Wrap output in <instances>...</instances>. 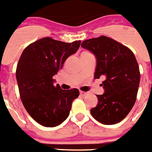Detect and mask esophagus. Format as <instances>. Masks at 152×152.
<instances>
[{
  "instance_id": "obj_1",
  "label": "esophagus",
  "mask_w": 152,
  "mask_h": 152,
  "mask_svg": "<svg viewBox=\"0 0 152 152\" xmlns=\"http://www.w3.org/2000/svg\"><path fill=\"white\" fill-rule=\"evenodd\" d=\"M88 94V92H86V91H80V95H81V96H87Z\"/></svg>"
}]
</instances>
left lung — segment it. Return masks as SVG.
<instances>
[{
	"label": "left lung",
	"mask_w": 152,
	"mask_h": 152,
	"mask_svg": "<svg viewBox=\"0 0 152 152\" xmlns=\"http://www.w3.org/2000/svg\"><path fill=\"white\" fill-rule=\"evenodd\" d=\"M81 46L96 56L95 78L105 77V92L97 95L99 102L91 114L102 124L120 123L134 105L138 91L141 75L134 53L105 36L85 40Z\"/></svg>",
	"instance_id": "8db88e82"
}]
</instances>
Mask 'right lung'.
<instances>
[{
    "mask_svg": "<svg viewBox=\"0 0 152 152\" xmlns=\"http://www.w3.org/2000/svg\"><path fill=\"white\" fill-rule=\"evenodd\" d=\"M81 41L64 42L44 37L28 45L22 52L16 69L20 98L24 107L36 122L46 127L62 124L69 116L77 88L61 89L53 77L64 63L77 52Z\"/></svg>",
    "mask_w": 152,
    "mask_h": 152,
    "instance_id": "add662e5",
    "label": "right lung"
}]
</instances>
